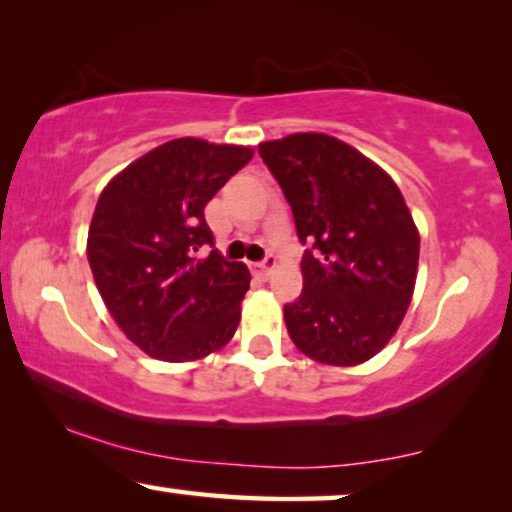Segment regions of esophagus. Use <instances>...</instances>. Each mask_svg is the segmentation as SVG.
Wrapping results in <instances>:
<instances>
[{"label":"esophagus","mask_w":512,"mask_h":512,"mask_svg":"<svg viewBox=\"0 0 512 512\" xmlns=\"http://www.w3.org/2000/svg\"><path fill=\"white\" fill-rule=\"evenodd\" d=\"M255 267H257V271H260L262 276L269 278L271 274H274V269H276V257L274 255H267L262 262H257Z\"/></svg>","instance_id":"esophagus-1"}]
</instances>
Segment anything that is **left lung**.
Listing matches in <instances>:
<instances>
[{
	"label": "left lung",
	"instance_id": "1",
	"mask_svg": "<svg viewBox=\"0 0 512 512\" xmlns=\"http://www.w3.org/2000/svg\"><path fill=\"white\" fill-rule=\"evenodd\" d=\"M260 156L295 217L304 290L283 306L288 335L325 365H360L384 349L410 306L419 231L384 170L346 142L295 133Z\"/></svg>",
	"mask_w": 512,
	"mask_h": 512
}]
</instances>
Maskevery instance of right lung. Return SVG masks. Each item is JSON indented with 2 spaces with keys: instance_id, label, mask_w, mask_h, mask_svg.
Instances as JSON below:
<instances>
[{
  "instance_id": "1",
  "label": "right lung",
  "mask_w": 512,
  "mask_h": 512,
  "mask_svg": "<svg viewBox=\"0 0 512 512\" xmlns=\"http://www.w3.org/2000/svg\"><path fill=\"white\" fill-rule=\"evenodd\" d=\"M250 159V147L170 140L102 189L88 264L112 318L149 356L199 360L234 337L250 271L199 252L215 241L203 208Z\"/></svg>"
}]
</instances>
